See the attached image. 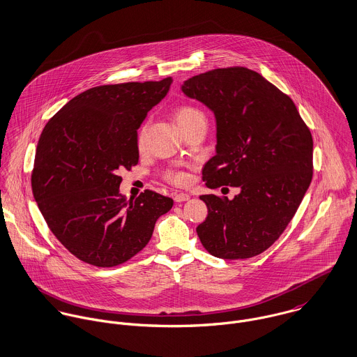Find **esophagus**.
<instances>
[{"label":"esophagus","mask_w":357,"mask_h":357,"mask_svg":"<svg viewBox=\"0 0 357 357\" xmlns=\"http://www.w3.org/2000/svg\"><path fill=\"white\" fill-rule=\"evenodd\" d=\"M173 199H174V202L180 204V202L188 201V199H190V195H188V194H184V192H180V194H174V195H173Z\"/></svg>","instance_id":"34e87169"}]
</instances>
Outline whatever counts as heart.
I'll list each match as a JSON object with an SVG mask.
<instances>
[{
	"label": "heart",
	"instance_id": "1",
	"mask_svg": "<svg viewBox=\"0 0 357 357\" xmlns=\"http://www.w3.org/2000/svg\"><path fill=\"white\" fill-rule=\"evenodd\" d=\"M174 116H176V122L178 123V126H183L185 123H190L195 119H199V118H204V112L192 105H180L176 112H174ZM144 143V128L139 132V136H137V146L142 147ZM169 178L176 183V184H184L187 181V174L183 173V172H173L169 174Z\"/></svg>",
	"mask_w": 357,
	"mask_h": 357
}]
</instances>
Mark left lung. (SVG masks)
Listing matches in <instances>:
<instances>
[{
  "label": "left lung",
  "mask_w": 357,
  "mask_h": 357,
  "mask_svg": "<svg viewBox=\"0 0 357 357\" xmlns=\"http://www.w3.org/2000/svg\"><path fill=\"white\" fill-rule=\"evenodd\" d=\"M181 91L215 116V155L204 167L208 188L239 187L234 199L202 195L207 217L197 232L224 259L261 255L294 217L313 176V140L294 102L246 67L215 68Z\"/></svg>",
  "instance_id": "8db88e82"
}]
</instances>
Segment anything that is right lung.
Wrapping results in <instances>:
<instances>
[{"instance_id": "1", "label": "right lung", "mask_w": 357, "mask_h": 357, "mask_svg": "<svg viewBox=\"0 0 357 357\" xmlns=\"http://www.w3.org/2000/svg\"><path fill=\"white\" fill-rule=\"evenodd\" d=\"M172 82L167 77L88 89L61 107L40 136L34 199L57 241L86 264L109 268L130 259L173 206L151 190L126 201L118 176L137 165V129Z\"/></svg>"}]
</instances>
